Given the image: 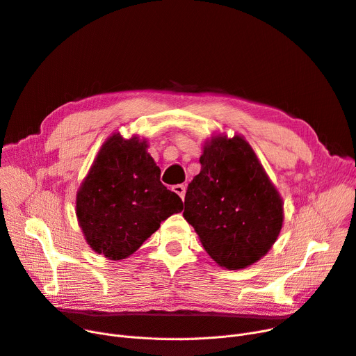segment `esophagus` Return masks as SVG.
<instances>
[{
  "mask_svg": "<svg viewBox=\"0 0 356 356\" xmlns=\"http://www.w3.org/2000/svg\"><path fill=\"white\" fill-rule=\"evenodd\" d=\"M173 191H175L181 199H184V193H186V186H184V184H176L175 188H173Z\"/></svg>",
  "mask_w": 356,
  "mask_h": 356,
  "instance_id": "obj_1",
  "label": "esophagus"
}]
</instances>
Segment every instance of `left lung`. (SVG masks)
Listing matches in <instances>:
<instances>
[{
    "label": "left lung",
    "instance_id": "1",
    "mask_svg": "<svg viewBox=\"0 0 356 356\" xmlns=\"http://www.w3.org/2000/svg\"><path fill=\"white\" fill-rule=\"evenodd\" d=\"M183 216L220 267L239 270L264 257L283 225V202L251 145L216 136L200 156Z\"/></svg>",
    "mask_w": 356,
    "mask_h": 356
}]
</instances>
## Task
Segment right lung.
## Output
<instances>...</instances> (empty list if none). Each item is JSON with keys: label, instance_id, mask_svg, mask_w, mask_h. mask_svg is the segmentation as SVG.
I'll return each mask as SVG.
<instances>
[{"label": "right lung", "instance_id": "1", "mask_svg": "<svg viewBox=\"0 0 356 356\" xmlns=\"http://www.w3.org/2000/svg\"><path fill=\"white\" fill-rule=\"evenodd\" d=\"M145 148L138 137H109L78 192L76 215L88 244L109 259L136 252L164 219L183 211Z\"/></svg>", "mask_w": 356, "mask_h": 356}]
</instances>
